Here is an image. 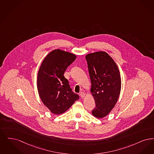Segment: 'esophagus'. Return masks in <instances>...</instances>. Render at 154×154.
Segmentation results:
<instances>
[{
  "label": "esophagus",
  "instance_id": "obj_1",
  "mask_svg": "<svg viewBox=\"0 0 154 154\" xmlns=\"http://www.w3.org/2000/svg\"><path fill=\"white\" fill-rule=\"evenodd\" d=\"M85 93L84 92H83V91L80 92V96L82 98H84V97H85Z\"/></svg>",
  "mask_w": 154,
  "mask_h": 154
}]
</instances>
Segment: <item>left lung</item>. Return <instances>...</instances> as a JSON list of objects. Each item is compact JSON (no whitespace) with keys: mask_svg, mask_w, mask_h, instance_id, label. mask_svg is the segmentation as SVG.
<instances>
[{"mask_svg":"<svg viewBox=\"0 0 154 154\" xmlns=\"http://www.w3.org/2000/svg\"><path fill=\"white\" fill-rule=\"evenodd\" d=\"M91 83V93L95 107L94 117L106 116L114 107L120 94L121 80L119 68L105 52H97L86 56Z\"/></svg>","mask_w":154,"mask_h":154,"instance_id":"obj_1","label":"left lung"}]
</instances>
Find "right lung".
I'll return each mask as SVG.
<instances>
[{
	"label": "right lung",
	"mask_w": 154,
	"mask_h": 154,
	"mask_svg": "<svg viewBox=\"0 0 154 154\" xmlns=\"http://www.w3.org/2000/svg\"><path fill=\"white\" fill-rule=\"evenodd\" d=\"M76 56L74 54L56 49L47 54L38 70L37 89L41 100L54 114L64 113L79 96L70 88L64 74Z\"/></svg>",
	"instance_id": "right-lung-1"
}]
</instances>
